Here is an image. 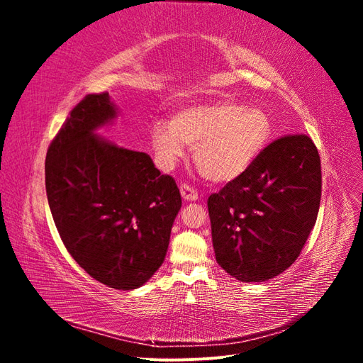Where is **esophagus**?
Here are the masks:
<instances>
[{
	"mask_svg": "<svg viewBox=\"0 0 363 363\" xmlns=\"http://www.w3.org/2000/svg\"><path fill=\"white\" fill-rule=\"evenodd\" d=\"M180 192H182V196H183L184 201H196V200H199V192L192 189L189 184H182Z\"/></svg>",
	"mask_w": 363,
	"mask_h": 363,
	"instance_id": "esophagus-1",
	"label": "esophagus"
}]
</instances>
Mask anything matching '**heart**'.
<instances>
[{
    "label": "heart",
    "instance_id": "1",
    "mask_svg": "<svg viewBox=\"0 0 363 363\" xmlns=\"http://www.w3.org/2000/svg\"><path fill=\"white\" fill-rule=\"evenodd\" d=\"M269 116L255 106L216 100L182 108L171 121L151 128L152 147L162 168L171 169L194 148L196 168L207 180L230 183L242 175L267 147Z\"/></svg>",
    "mask_w": 363,
    "mask_h": 363
}]
</instances>
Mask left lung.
I'll return each instance as SVG.
<instances>
[{
    "label": "left lung",
    "instance_id": "left-lung-1",
    "mask_svg": "<svg viewBox=\"0 0 363 363\" xmlns=\"http://www.w3.org/2000/svg\"><path fill=\"white\" fill-rule=\"evenodd\" d=\"M320 201L321 160L312 139L274 140L239 179L208 196L218 265L247 283L279 276L300 256Z\"/></svg>",
    "mask_w": 363,
    "mask_h": 363
}]
</instances>
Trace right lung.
I'll return each instance as SVG.
<instances>
[{
    "instance_id": "1",
    "label": "right lung",
    "mask_w": 363,
    "mask_h": 363,
    "mask_svg": "<svg viewBox=\"0 0 363 363\" xmlns=\"http://www.w3.org/2000/svg\"><path fill=\"white\" fill-rule=\"evenodd\" d=\"M118 115L108 94L87 95L72 108L48 148L45 188L74 260L106 286L133 291L163 263L182 196L147 152L98 135Z\"/></svg>"
}]
</instances>
